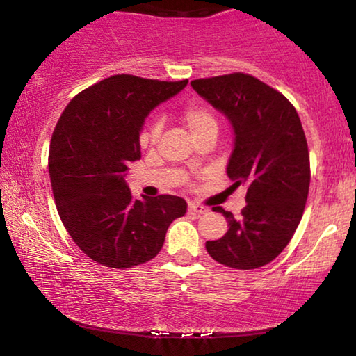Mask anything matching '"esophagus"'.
Here are the masks:
<instances>
[{
  "instance_id": "1",
  "label": "esophagus",
  "mask_w": 356,
  "mask_h": 356,
  "mask_svg": "<svg viewBox=\"0 0 356 356\" xmlns=\"http://www.w3.org/2000/svg\"><path fill=\"white\" fill-rule=\"evenodd\" d=\"M188 209H189V212H194V213H206L207 212V209L197 202H189Z\"/></svg>"
}]
</instances>
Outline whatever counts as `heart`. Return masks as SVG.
I'll return each instance as SVG.
<instances>
[{"mask_svg": "<svg viewBox=\"0 0 356 356\" xmlns=\"http://www.w3.org/2000/svg\"><path fill=\"white\" fill-rule=\"evenodd\" d=\"M181 121L193 139L206 133H217V118L209 106L199 102H193L183 110ZM160 133H162V120H155L150 128L140 136V143L143 145H154L159 140Z\"/></svg>", "mask_w": 356, "mask_h": 356, "instance_id": "1", "label": "heart"}]
</instances>
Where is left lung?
<instances>
[{"label": "left lung", "instance_id": "left-lung-1", "mask_svg": "<svg viewBox=\"0 0 356 356\" xmlns=\"http://www.w3.org/2000/svg\"><path fill=\"white\" fill-rule=\"evenodd\" d=\"M191 86L230 121L235 138L227 175L248 188L241 217L213 207L228 232L206 250L233 269L269 264L290 243L308 199L309 154L300 116L280 92L243 72Z\"/></svg>", "mask_w": 356, "mask_h": 356}]
</instances>
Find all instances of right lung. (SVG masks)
<instances>
[{
	"label": "right lung",
	"instance_id": "1",
	"mask_svg": "<svg viewBox=\"0 0 356 356\" xmlns=\"http://www.w3.org/2000/svg\"><path fill=\"white\" fill-rule=\"evenodd\" d=\"M186 84L116 74L77 94L58 120L48 155L53 196L63 225L92 261L113 269L147 262L170 223L186 213L178 196L134 199L124 179L129 162L140 159L145 118Z\"/></svg>",
	"mask_w": 356,
	"mask_h": 356
}]
</instances>
